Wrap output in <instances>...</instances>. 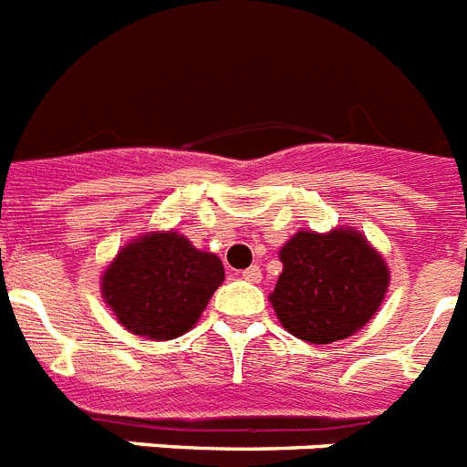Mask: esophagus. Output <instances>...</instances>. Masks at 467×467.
I'll return each mask as SVG.
<instances>
[{
	"mask_svg": "<svg viewBox=\"0 0 467 467\" xmlns=\"http://www.w3.org/2000/svg\"><path fill=\"white\" fill-rule=\"evenodd\" d=\"M241 278H245V281H250V283H260L262 281V269L257 265L248 266L245 272H241Z\"/></svg>",
	"mask_w": 467,
	"mask_h": 467,
	"instance_id": "obj_1",
	"label": "esophagus"
}]
</instances>
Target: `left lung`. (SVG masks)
<instances>
[{"instance_id":"left-lung-1","label":"left lung","mask_w":467,"mask_h":467,"mask_svg":"<svg viewBox=\"0 0 467 467\" xmlns=\"http://www.w3.org/2000/svg\"><path fill=\"white\" fill-rule=\"evenodd\" d=\"M283 272L269 295L290 336L330 345L368 324L385 300L388 265L364 234L297 231L278 253Z\"/></svg>"}]
</instances>
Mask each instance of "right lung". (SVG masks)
<instances>
[{
    "mask_svg": "<svg viewBox=\"0 0 467 467\" xmlns=\"http://www.w3.org/2000/svg\"><path fill=\"white\" fill-rule=\"evenodd\" d=\"M224 281L217 254L177 231H150L127 243L101 276V295L130 333L174 340L195 326Z\"/></svg>",
    "mask_w": 467,
    "mask_h": 467,
    "instance_id": "right-lung-1",
    "label": "right lung"
}]
</instances>
